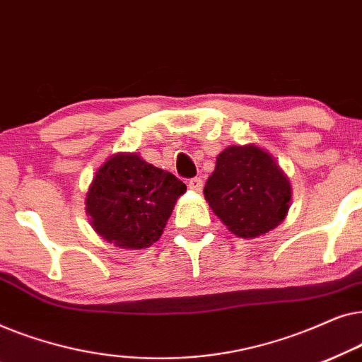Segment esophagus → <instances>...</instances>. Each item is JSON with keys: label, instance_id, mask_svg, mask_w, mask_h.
Listing matches in <instances>:
<instances>
[{"label": "esophagus", "instance_id": "34e87169", "mask_svg": "<svg viewBox=\"0 0 362 362\" xmlns=\"http://www.w3.org/2000/svg\"><path fill=\"white\" fill-rule=\"evenodd\" d=\"M202 186H204V182H202L201 177H191V180L187 181V187L194 192H201Z\"/></svg>", "mask_w": 362, "mask_h": 362}]
</instances>
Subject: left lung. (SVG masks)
Here are the masks:
<instances>
[{"instance_id":"left-lung-1","label":"left lung","mask_w":362,"mask_h":362,"mask_svg":"<svg viewBox=\"0 0 362 362\" xmlns=\"http://www.w3.org/2000/svg\"><path fill=\"white\" fill-rule=\"evenodd\" d=\"M204 196L232 234L252 239L285 219L291 189L274 158L259 146L247 145L229 146L217 156Z\"/></svg>"}]
</instances>
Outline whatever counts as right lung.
<instances>
[{
  "instance_id": "1",
  "label": "right lung",
  "mask_w": 362,
  "mask_h": 362,
  "mask_svg": "<svg viewBox=\"0 0 362 362\" xmlns=\"http://www.w3.org/2000/svg\"><path fill=\"white\" fill-rule=\"evenodd\" d=\"M185 191L175 175L122 153L97 171L86 204L98 235L122 249H145L160 239Z\"/></svg>"
}]
</instances>
